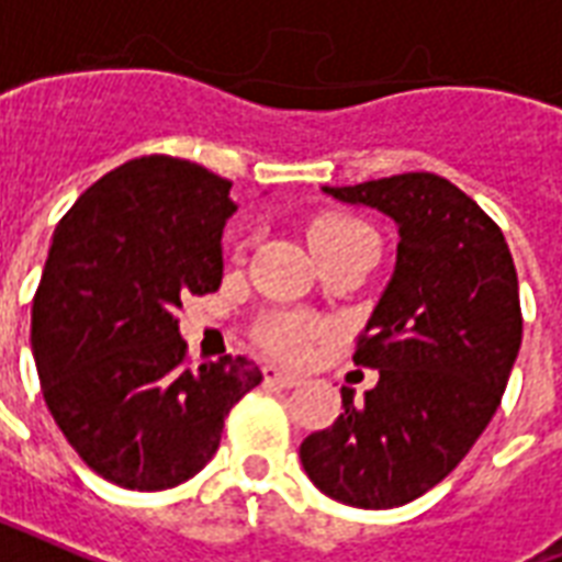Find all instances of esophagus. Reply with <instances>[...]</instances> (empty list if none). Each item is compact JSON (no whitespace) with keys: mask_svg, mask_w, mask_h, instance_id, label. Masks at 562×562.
<instances>
[{"mask_svg":"<svg viewBox=\"0 0 562 562\" xmlns=\"http://www.w3.org/2000/svg\"><path fill=\"white\" fill-rule=\"evenodd\" d=\"M262 374H265V380H268V383L280 385V389H294V385L303 383L297 374H291V371H282V368H277V366H265Z\"/></svg>","mask_w":562,"mask_h":562,"instance_id":"obj_1","label":"esophagus"}]
</instances>
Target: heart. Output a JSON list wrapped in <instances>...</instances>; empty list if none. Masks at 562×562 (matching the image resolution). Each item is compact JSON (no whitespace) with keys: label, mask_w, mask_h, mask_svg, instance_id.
Wrapping results in <instances>:
<instances>
[{"label":"heart","mask_w":562,"mask_h":562,"mask_svg":"<svg viewBox=\"0 0 562 562\" xmlns=\"http://www.w3.org/2000/svg\"><path fill=\"white\" fill-rule=\"evenodd\" d=\"M362 233H371V226L357 221V217H350V214H327V217H318L312 224L310 238L312 247L324 252L348 244L350 238H357ZM321 336H324V327H321L318 321L303 318V315H294V312L271 315V318H265L256 327L259 345L271 350L273 357L289 359V362H297V359L306 357Z\"/></svg>","instance_id":"obj_1"}]
</instances>
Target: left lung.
Segmentation results:
<instances>
[{
    "label": "left lung",
    "instance_id": "1",
    "mask_svg": "<svg viewBox=\"0 0 562 562\" xmlns=\"http://www.w3.org/2000/svg\"><path fill=\"white\" fill-rule=\"evenodd\" d=\"M324 191L389 214L401 241L353 348L380 380L366 401L341 389L345 413L303 439L300 462L329 498L392 509L442 483L501 406L521 345L519 277L501 226L436 173Z\"/></svg>",
    "mask_w": 562,
    "mask_h": 562
}]
</instances>
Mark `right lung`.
<instances>
[{"label":"right lung","instance_id":"obj_1","mask_svg":"<svg viewBox=\"0 0 562 562\" xmlns=\"http://www.w3.org/2000/svg\"><path fill=\"white\" fill-rule=\"evenodd\" d=\"M233 182L196 161L132 158L76 200L32 300L43 401L88 469L158 492L212 460L224 418L262 371L188 362L179 312L224 280Z\"/></svg>","mask_w":562,"mask_h":562}]
</instances>
